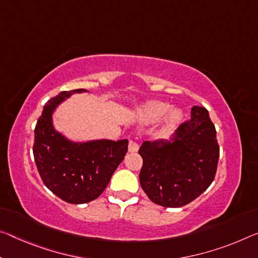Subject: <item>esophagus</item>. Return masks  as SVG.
<instances>
[{
  "label": "esophagus",
  "mask_w": 258,
  "mask_h": 258,
  "mask_svg": "<svg viewBox=\"0 0 258 258\" xmlns=\"http://www.w3.org/2000/svg\"><path fill=\"white\" fill-rule=\"evenodd\" d=\"M138 150H139L138 142L134 141V140H130V142H128V151H130V153H137Z\"/></svg>",
  "instance_id": "34e87169"
}]
</instances>
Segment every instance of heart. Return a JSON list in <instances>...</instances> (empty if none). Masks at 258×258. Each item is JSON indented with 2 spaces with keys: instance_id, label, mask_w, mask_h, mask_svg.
<instances>
[{
  "instance_id": "1",
  "label": "heart",
  "mask_w": 258,
  "mask_h": 258,
  "mask_svg": "<svg viewBox=\"0 0 258 258\" xmlns=\"http://www.w3.org/2000/svg\"><path fill=\"white\" fill-rule=\"evenodd\" d=\"M170 109V105L161 101H151L145 104L139 110V117L145 122H155L165 116ZM165 118V126L167 128H173L179 124L182 118V111L179 108L171 109Z\"/></svg>"
}]
</instances>
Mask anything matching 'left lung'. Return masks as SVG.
<instances>
[{"instance_id":"8db88e82","label":"left lung","mask_w":258,"mask_h":258,"mask_svg":"<svg viewBox=\"0 0 258 258\" xmlns=\"http://www.w3.org/2000/svg\"><path fill=\"white\" fill-rule=\"evenodd\" d=\"M142 189L158 206L179 208L201 195L214 181L219 158L215 125L208 110L194 105L190 119L170 139L144 141Z\"/></svg>"}]
</instances>
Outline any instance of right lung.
<instances>
[{
    "label": "right lung",
    "instance_id": "1",
    "mask_svg": "<svg viewBox=\"0 0 258 258\" xmlns=\"http://www.w3.org/2000/svg\"><path fill=\"white\" fill-rule=\"evenodd\" d=\"M62 92L43 107L34 130L33 155L40 177L49 190L72 204L88 203L99 198L127 153L128 141L94 139L76 141L54 125V113L73 94Z\"/></svg>",
    "mask_w": 258,
    "mask_h": 258
}]
</instances>
